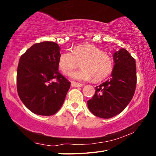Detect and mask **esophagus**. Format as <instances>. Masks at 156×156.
<instances>
[{
    "instance_id": "obj_1",
    "label": "esophagus",
    "mask_w": 156,
    "mask_h": 156,
    "mask_svg": "<svg viewBox=\"0 0 156 156\" xmlns=\"http://www.w3.org/2000/svg\"><path fill=\"white\" fill-rule=\"evenodd\" d=\"M71 86L73 87H82L83 84H82V83H78V82H71Z\"/></svg>"
}]
</instances>
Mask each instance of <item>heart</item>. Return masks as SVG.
I'll list each match as a JSON object with an SVG mask.
<instances>
[{
  "instance_id": "b5f03b06",
  "label": "heart",
  "mask_w": 156,
  "mask_h": 156,
  "mask_svg": "<svg viewBox=\"0 0 156 156\" xmlns=\"http://www.w3.org/2000/svg\"><path fill=\"white\" fill-rule=\"evenodd\" d=\"M82 62V68L74 72V80L86 81L93 77L101 81L110 75L114 69V58L111 55L89 44L79 45L72 51H65L60 55L58 65L62 73L68 75Z\"/></svg>"
}]
</instances>
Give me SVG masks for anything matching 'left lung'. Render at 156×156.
<instances>
[{"label": "left lung", "mask_w": 156, "mask_h": 156, "mask_svg": "<svg viewBox=\"0 0 156 156\" xmlns=\"http://www.w3.org/2000/svg\"><path fill=\"white\" fill-rule=\"evenodd\" d=\"M114 69L111 77L95 87V94L87 101L88 108L95 116L111 118L125 109L134 96L136 86L135 59L126 49L113 55Z\"/></svg>", "instance_id": "obj_1"}]
</instances>
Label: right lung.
<instances>
[{
  "mask_svg": "<svg viewBox=\"0 0 156 156\" xmlns=\"http://www.w3.org/2000/svg\"><path fill=\"white\" fill-rule=\"evenodd\" d=\"M60 55L56 43L43 41L34 44L20 58L17 93L34 114L53 115L64 103L71 83L58 71Z\"/></svg>",
  "mask_w": 156,
  "mask_h": 156,
  "instance_id": "1",
  "label": "right lung"
}]
</instances>
